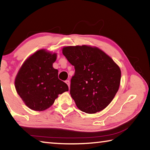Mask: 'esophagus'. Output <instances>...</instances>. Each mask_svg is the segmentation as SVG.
I'll list each match as a JSON object with an SVG mask.
<instances>
[{
    "label": "esophagus",
    "instance_id": "1",
    "mask_svg": "<svg viewBox=\"0 0 150 150\" xmlns=\"http://www.w3.org/2000/svg\"><path fill=\"white\" fill-rule=\"evenodd\" d=\"M65 83L68 85V87H69H69H70V81L69 80H66Z\"/></svg>",
    "mask_w": 150,
    "mask_h": 150
}]
</instances>
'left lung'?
Here are the masks:
<instances>
[{
	"label": "left lung",
	"mask_w": 150,
	"mask_h": 150,
	"mask_svg": "<svg viewBox=\"0 0 150 150\" xmlns=\"http://www.w3.org/2000/svg\"><path fill=\"white\" fill-rule=\"evenodd\" d=\"M63 54L75 69L70 94L78 108L88 114L105 109L120 86L118 66L102 50L87 45L65 47Z\"/></svg>",
	"instance_id": "left-lung-1"
}]
</instances>
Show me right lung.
I'll return each instance as SVG.
<instances>
[{
    "mask_svg": "<svg viewBox=\"0 0 150 150\" xmlns=\"http://www.w3.org/2000/svg\"><path fill=\"white\" fill-rule=\"evenodd\" d=\"M56 58V54L39 50L26 60L18 73L16 90L32 110H45L59 94L69 91L67 85L58 79L57 69L52 66Z\"/></svg>",
    "mask_w": 150,
    "mask_h": 150,
    "instance_id": "obj_1",
    "label": "right lung"
}]
</instances>
